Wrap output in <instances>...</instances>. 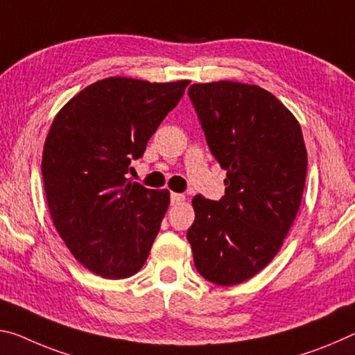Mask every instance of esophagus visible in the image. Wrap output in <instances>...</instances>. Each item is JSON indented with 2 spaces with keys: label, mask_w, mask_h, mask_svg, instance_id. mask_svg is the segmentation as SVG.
Here are the masks:
<instances>
[{
  "label": "esophagus",
  "mask_w": 355,
  "mask_h": 355,
  "mask_svg": "<svg viewBox=\"0 0 355 355\" xmlns=\"http://www.w3.org/2000/svg\"><path fill=\"white\" fill-rule=\"evenodd\" d=\"M184 200V196L183 194H178V193H172L171 194V202L172 204H180V202Z\"/></svg>",
  "instance_id": "34e87169"
}]
</instances>
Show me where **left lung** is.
<instances>
[{
  "mask_svg": "<svg viewBox=\"0 0 355 355\" xmlns=\"http://www.w3.org/2000/svg\"><path fill=\"white\" fill-rule=\"evenodd\" d=\"M208 148L227 171L219 200L194 196L188 229L196 270L234 286L277 256L300 208L308 155L299 121L257 85L221 80L188 88Z\"/></svg>",
  "mask_w": 355,
  "mask_h": 355,
  "instance_id": "obj_1",
  "label": "left lung"
}]
</instances>
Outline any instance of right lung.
<instances>
[{"instance_id": "add662e5", "label": "right lung", "mask_w": 355, "mask_h": 355, "mask_svg": "<svg viewBox=\"0 0 355 355\" xmlns=\"http://www.w3.org/2000/svg\"><path fill=\"white\" fill-rule=\"evenodd\" d=\"M188 85L104 78L76 94L50 126L41 166L50 216L94 275L128 278L147 261L171 193L131 183L126 173Z\"/></svg>"}]
</instances>
